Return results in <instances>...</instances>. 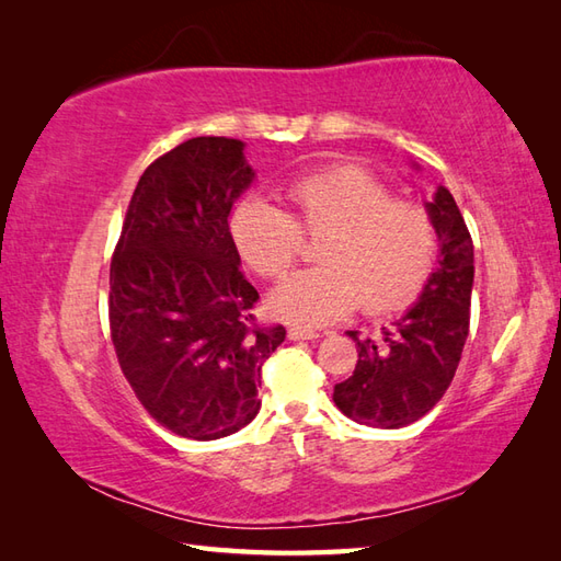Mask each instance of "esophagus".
<instances>
[{
	"label": "esophagus",
	"instance_id": "1",
	"mask_svg": "<svg viewBox=\"0 0 561 561\" xmlns=\"http://www.w3.org/2000/svg\"><path fill=\"white\" fill-rule=\"evenodd\" d=\"M289 337H291V340H318L320 332L313 330V328L294 325V328H289Z\"/></svg>",
	"mask_w": 561,
	"mask_h": 561
}]
</instances>
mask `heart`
Listing matches in <instances>:
<instances>
[{"label":"heart","instance_id":"heart-1","mask_svg":"<svg viewBox=\"0 0 561 561\" xmlns=\"http://www.w3.org/2000/svg\"><path fill=\"white\" fill-rule=\"evenodd\" d=\"M289 214L265 199H243L229 231L250 270L279 279L301 257L304 238H320V265L282 282L272 313L323 325L354 311L388 313L410 304L434 270L438 231L422 202L400 199L388 183L354 165L306 175L287 187Z\"/></svg>","mask_w":561,"mask_h":561}]
</instances>
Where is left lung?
<instances>
[{
  "mask_svg": "<svg viewBox=\"0 0 561 561\" xmlns=\"http://www.w3.org/2000/svg\"><path fill=\"white\" fill-rule=\"evenodd\" d=\"M426 209L436 221L440 260L408 313L378 337L347 335L356 342L354 374L335 386L332 400L350 420L380 426H408L434 408L448 390L470 332L472 238L456 199L438 187Z\"/></svg>",
  "mask_w": 561,
  "mask_h": 561,
  "instance_id": "8db88e82",
  "label": "left lung"
}]
</instances>
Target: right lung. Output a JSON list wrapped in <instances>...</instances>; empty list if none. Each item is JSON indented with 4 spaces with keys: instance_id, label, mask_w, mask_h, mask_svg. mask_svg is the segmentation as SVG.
I'll return each instance as SVG.
<instances>
[{
    "instance_id": "obj_1",
    "label": "right lung",
    "mask_w": 561,
    "mask_h": 561,
    "mask_svg": "<svg viewBox=\"0 0 561 561\" xmlns=\"http://www.w3.org/2000/svg\"><path fill=\"white\" fill-rule=\"evenodd\" d=\"M253 181L243 141L195 137L141 173L111 260V340L127 383L169 432L211 440L260 410L262 364L284 325L253 313L257 289L231 241Z\"/></svg>"
}]
</instances>
